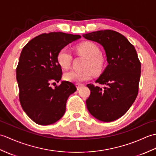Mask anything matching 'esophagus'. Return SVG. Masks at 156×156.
<instances>
[{
	"label": "esophagus",
	"mask_w": 156,
	"mask_h": 156,
	"mask_svg": "<svg viewBox=\"0 0 156 156\" xmlns=\"http://www.w3.org/2000/svg\"><path fill=\"white\" fill-rule=\"evenodd\" d=\"M76 88H77V90H79L82 87H83V84H76Z\"/></svg>",
	"instance_id": "esophagus-1"
}]
</instances>
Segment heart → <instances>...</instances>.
Here are the masks:
<instances>
[{"mask_svg":"<svg viewBox=\"0 0 156 156\" xmlns=\"http://www.w3.org/2000/svg\"><path fill=\"white\" fill-rule=\"evenodd\" d=\"M77 51L80 55L87 58L84 70H70L64 74L65 80L69 82L81 83L90 79L93 74H100L105 66V60L100 55V49L95 44L85 41L76 47ZM72 56L67 48H63L58 53L56 59L62 68L68 69L70 66Z\"/></svg>","mask_w":156,"mask_h":156,"instance_id":"heart-1","label":"heart"}]
</instances>
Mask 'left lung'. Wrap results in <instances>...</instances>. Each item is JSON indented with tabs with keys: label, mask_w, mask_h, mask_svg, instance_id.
Segmentation results:
<instances>
[{
	"label": "left lung",
	"mask_w": 156,
	"mask_h": 156,
	"mask_svg": "<svg viewBox=\"0 0 156 156\" xmlns=\"http://www.w3.org/2000/svg\"><path fill=\"white\" fill-rule=\"evenodd\" d=\"M82 36L103 47L108 62L95 82L105 87L87 85L90 90L86 101L87 108L99 121H115L127 112L138 94L141 63L136 50L125 36L115 31H93Z\"/></svg>",
	"instance_id": "1"
}]
</instances>
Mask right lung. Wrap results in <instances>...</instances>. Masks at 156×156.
I'll return each mask as SVG.
<instances>
[{"label":"right lung","mask_w":156,"mask_h":156,"mask_svg":"<svg viewBox=\"0 0 156 156\" xmlns=\"http://www.w3.org/2000/svg\"><path fill=\"white\" fill-rule=\"evenodd\" d=\"M80 38V35L62 32L43 34L23 48L16 69L19 100L23 111L37 124H53L64 115L69 96L76 90L75 85L62 81L52 88L50 84L62 78L61 66L56 59L58 51Z\"/></svg>","instance_id":"obj_1"}]
</instances>
